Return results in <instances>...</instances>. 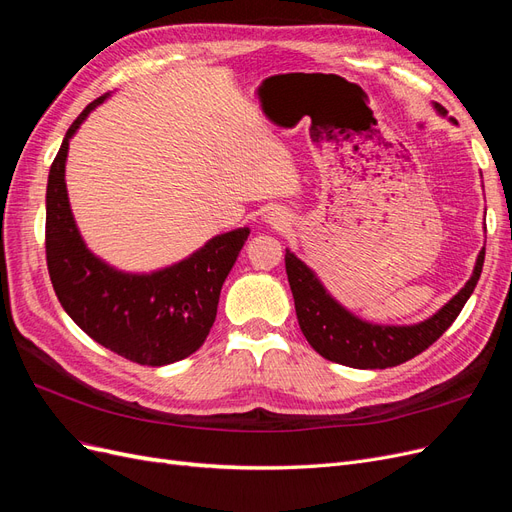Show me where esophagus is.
<instances>
[{
	"mask_svg": "<svg viewBox=\"0 0 512 512\" xmlns=\"http://www.w3.org/2000/svg\"><path fill=\"white\" fill-rule=\"evenodd\" d=\"M267 222H269L271 226H275V228L288 226V220L284 218V213H280V211H271V213L267 215Z\"/></svg>",
	"mask_w": 512,
	"mask_h": 512,
	"instance_id": "obj_1",
	"label": "esophagus"
}]
</instances>
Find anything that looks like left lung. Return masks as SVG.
Here are the masks:
<instances>
[{
    "label": "left lung",
    "mask_w": 512,
    "mask_h": 512,
    "mask_svg": "<svg viewBox=\"0 0 512 512\" xmlns=\"http://www.w3.org/2000/svg\"><path fill=\"white\" fill-rule=\"evenodd\" d=\"M436 108L440 115H446L444 106L436 104ZM284 260L299 327L309 346L324 359L339 365L356 369H386L414 359L451 327L478 284L485 262V247L476 258V267L468 284L438 314H433L421 324H412V327H380V324L359 320L331 299V294L322 288L318 277L297 256L286 250Z\"/></svg>",
    "instance_id": "1"
}]
</instances>
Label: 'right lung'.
<instances>
[{
	"instance_id": "obj_1",
	"label": "right lung",
	"mask_w": 512,
	"mask_h": 512,
	"mask_svg": "<svg viewBox=\"0 0 512 512\" xmlns=\"http://www.w3.org/2000/svg\"><path fill=\"white\" fill-rule=\"evenodd\" d=\"M74 119L51 164L46 185V267L61 307L98 344L138 365L160 367L185 359L205 344L218 314L220 290L250 228L213 237L196 254L151 275L104 265L76 230L68 192V143L83 119Z\"/></svg>"
}]
</instances>
